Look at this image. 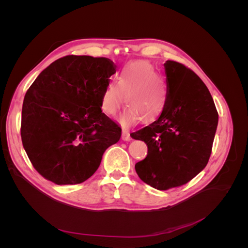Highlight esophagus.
Returning <instances> with one entry per match:
<instances>
[{
	"label": "esophagus",
	"instance_id": "obj_1",
	"mask_svg": "<svg viewBox=\"0 0 248 248\" xmlns=\"http://www.w3.org/2000/svg\"><path fill=\"white\" fill-rule=\"evenodd\" d=\"M122 140H126V141L131 140L130 134H129V132L127 131V130H124V129H123V131H122Z\"/></svg>",
	"mask_w": 248,
	"mask_h": 248
}]
</instances>
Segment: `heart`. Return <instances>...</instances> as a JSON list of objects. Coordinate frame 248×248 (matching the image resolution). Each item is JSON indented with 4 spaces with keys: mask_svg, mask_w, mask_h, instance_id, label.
<instances>
[{
    "mask_svg": "<svg viewBox=\"0 0 248 248\" xmlns=\"http://www.w3.org/2000/svg\"><path fill=\"white\" fill-rule=\"evenodd\" d=\"M117 80L118 85L109 82L101 95L100 107L104 114L116 116L125 101L128 108L119 121L126 127L140 119L142 122L154 121L162 114L169 99L168 86L149 62L127 63L118 73Z\"/></svg>",
    "mask_w": 248,
    "mask_h": 248,
    "instance_id": "obj_1",
    "label": "heart"
}]
</instances>
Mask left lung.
Instances as JSON below:
<instances>
[{"label":"left lung","instance_id":"1","mask_svg":"<svg viewBox=\"0 0 248 248\" xmlns=\"http://www.w3.org/2000/svg\"><path fill=\"white\" fill-rule=\"evenodd\" d=\"M164 69L166 108L152 124L130 134L148 146L137 174L158 190L186 184L205 169L218 124L212 96L197 74L175 61H167Z\"/></svg>","mask_w":248,"mask_h":248}]
</instances>
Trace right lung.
<instances>
[{"label":"right lung","mask_w":248,"mask_h":248,"mask_svg":"<svg viewBox=\"0 0 248 248\" xmlns=\"http://www.w3.org/2000/svg\"><path fill=\"white\" fill-rule=\"evenodd\" d=\"M108 58L66 56L44 69L26 93L20 136L35 170L58 185L79 184L99 168L121 128L100 107L115 74Z\"/></svg>","instance_id":"obj_1"}]
</instances>
